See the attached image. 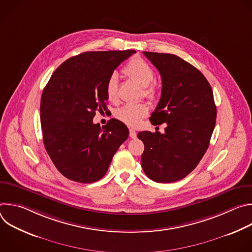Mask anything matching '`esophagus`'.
<instances>
[{"instance_id": "obj_1", "label": "esophagus", "mask_w": 252, "mask_h": 252, "mask_svg": "<svg viewBox=\"0 0 252 252\" xmlns=\"http://www.w3.org/2000/svg\"><path fill=\"white\" fill-rule=\"evenodd\" d=\"M129 136H130L131 138H135V137H136V131H135L134 129L130 128V129H129Z\"/></svg>"}]
</instances>
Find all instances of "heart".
<instances>
[{"instance_id": "b5f03b06", "label": "heart", "mask_w": 252, "mask_h": 252, "mask_svg": "<svg viewBox=\"0 0 252 252\" xmlns=\"http://www.w3.org/2000/svg\"><path fill=\"white\" fill-rule=\"evenodd\" d=\"M124 74L131 81L143 88V94L149 98H154L157 89L153 85L156 80L154 68L142 59H133L124 67ZM105 94L111 101L118 99V75L112 74L105 83ZM149 106L146 103H127L119 109L115 116L118 120L129 126H138L142 119L149 115Z\"/></svg>"}]
</instances>
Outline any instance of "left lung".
Instances as JSON below:
<instances>
[{"label": "left lung", "instance_id": "8db88e82", "mask_svg": "<svg viewBox=\"0 0 252 252\" xmlns=\"http://www.w3.org/2000/svg\"><path fill=\"white\" fill-rule=\"evenodd\" d=\"M159 71L162 89L150 118L166 124L164 133L140 131L145 145L141 166L157 183H174L190 173L204 156L214 129L217 106L212 89L200 71L171 54L143 52Z\"/></svg>", "mask_w": 252, "mask_h": 252}]
</instances>
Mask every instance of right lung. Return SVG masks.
Wrapping results in <instances>:
<instances>
[{
	"instance_id": "1",
	"label": "right lung",
	"mask_w": 252,
	"mask_h": 252,
	"mask_svg": "<svg viewBox=\"0 0 252 252\" xmlns=\"http://www.w3.org/2000/svg\"><path fill=\"white\" fill-rule=\"evenodd\" d=\"M134 50L87 52L63 62L52 75L41 98L44 145L57 169L82 184L100 179L127 138L118 120L100 127L96 111L105 110V83Z\"/></svg>"
}]
</instances>
